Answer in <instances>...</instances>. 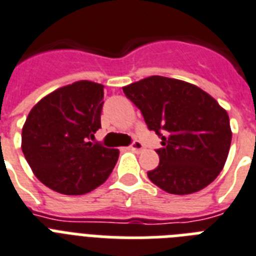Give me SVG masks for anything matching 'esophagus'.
<instances>
[{
  "instance_id": "obj_1",
  "label": "esophagus",
  "mask_w": 256,
  "mask_h": 256,
  "mask_svg": "<svg viewBox=\"0 0 256 256\" xmlns=\"http://www.w3.org/2000/svg\"><path fill=\"white\" fill-rule=\"evenodd\" d=\"M143 143L142 142H139V140H134V142L128 146V148L132 150V151H142L143 150Z\"/></svg>"
}]
</instances>
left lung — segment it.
<instances>
[{
	"instance_id": "left-lung-1",
	"label": "left lung",
	"mask_w": 256,
	"mask_h": 256,
	"mask_svg": "<svg viewBox=\"0 0 256 256\" xmlns=\"http://www.w3.org/2000/svg\"><path fill=\"white\" fill-rule=\"evenodd\" d=\"M148 130L162 139L151 182L172 194L209 186L222 171L232 143L230 120L212 96L176 78L151 76L124 88Z\"/></svg>"
}]
</instances>
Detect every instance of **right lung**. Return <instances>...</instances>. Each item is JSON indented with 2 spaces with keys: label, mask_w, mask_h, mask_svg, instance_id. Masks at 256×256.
Segmentation results:
<instances>
[{
  "label": "right lung",
  "mask_w": 256,
  "mask_h": 256,
  "mask_svg": "<svg viewBox=\"0 0 256 256\" xmlns=\"http://www.w3.org/2000/svg\"><path fill=\"white\" fill-rule=\"evenodd\" d=\"M104 86L78 81L46 96L27 116L22 151L35 176L63 194H84L113 171L120 151L94 139L101 128Z\"/></svg>",
  "instance_id": "obj_1"
}]
</instances>
